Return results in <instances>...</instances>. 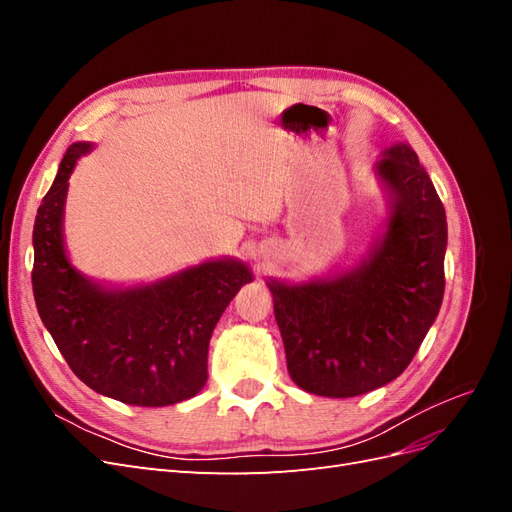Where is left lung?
<instances>
[{"label": "left lung", "instance_id": "1", "mask_svg": "<svg viewBox=\"0 0 512 512\" xmlns=\"http://www.w3.org/2000/svg\"><path fill=\"white\" fill-rule=\"evenodd\" d=\"M378 175L393 218L374 254L335 280L269 284L290 378L322 397L389 384L421 348L444 297L446 213L408 145L384 153Z\"/></svg>", "mask_w": 512, "mask_h": 512}]
</instances>
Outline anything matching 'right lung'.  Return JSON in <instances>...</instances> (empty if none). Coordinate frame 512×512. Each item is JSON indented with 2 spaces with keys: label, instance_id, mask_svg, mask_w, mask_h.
I'll use <instances>...</instances> for the list:
<instances>
[{
  "label": "right lung",
  "instance_id": "right-lung-1",
  "mask_svg": "<svg viewBox=\"0 0 512 512\" xmlns=\"http://www.w3.org/2000/svg\"><path fill=\"white\" fill-rule=\"evenodd\" d=\"M89 145H72L34 224V299L70 369L89 389L130 406L158 408L194 397L207 382L209 339L239 288L241 262L215 260L160 284L104 290L76 273L64 252L61 215L72 168Z\"/></svg>",
  "mask_w": 512,
  "mask_h": 512
}]
</instances>
